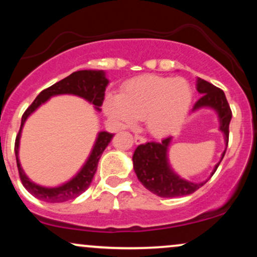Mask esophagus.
Returning a JSON list of instances; mask_svg holds the SVG:
<instances>
[{
    "instance_id": "1",
    "label": "esophagus",
    "mask_w": 257,
    "mask_h": 257,
    "mask_svg": "<svg viewBox=\"0 0 257 257\" xmlns=\"http://www.w3.org/2000/svg\"><path fill=\"white\" fill-rule=\"evenodd\" d=\"M134 141H135V144H144V143H146V138L143 137V135L135 134Z\"/></svg>"
}]
</instances>
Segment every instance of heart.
<instances>
[{"mask_svg": "<svg viewBox=\"0 0 257 257\" xmlns=\"http://www.w3.org/2000/svg\"><path fill=\"white\" fill-rule=\"evenodd\" d=\"M192 102V88L181 78L143 76L124 85L122 95H110L105 112L117 126H131L145 118L157 137L169 134L184 122Z\"/></svg>", "mask_w": 257, "mask_h": 257, "instance_id": "heart-1", "label": "heart"}]
</instances>
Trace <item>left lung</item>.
Returning a JSON list of instances; mask_svg holds the SVG:
<instances>
[{
  "mask_svg": "<svg viewBox=\"0 0 257 257\" xmlns=\"http://www.w3.org/2000/svg\"><path fill=\"white\" fill-rule=\"evenodd\" d=\"M197 90L202 94V96L194 104L193 111L198 110L200 107H205V106L217 111L221 123L220 131L225 134L227 146L228 145L229 122L232 118V111L225 93L220 88L200 78L197 83ZM170 140H172V137L163 139L161 143L150 141V143L141 144L137 147L134 155H133L134 170L139 181L152 193L157 194L158 197H163V198L187 196V194L196 192L206 182L194 184V182L180 179L176 174L173 173V170L168 166L167 159V151ZM225 153L226 151L222 153L221 161H222ZM219 164L220 163L216 164L211 175H214V173L216 172Z\"/></svg>",
  "mask_w": 257,
  "mask_h": 257,
  "instance_id": "8db88e82",
  "label": "left lung"
}]
</instances>
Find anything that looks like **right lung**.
I'll use <instances>...</instances> for the list:
<instances>
[{"label": "right lung", "instance_id": "obj_1", "mask_svg": "<svg viewBox=\"0 0 257 257\" xmlns=\"http://www.w3.org/2000/svg\"><path fill=\"white\" fill-rule=\"evenodd\" d=\"M107 83V78L105 77L102 71H90V70L76 71L71 73L70 76H67L66 78L61 79V81L57 82L55 84H53L49 88H46V89L41 91L37 95V98L34 100V102L26 108L24 114H23L22 125H20L19 133H18L16 138L14 151H16L18 172H19L22 184L34 197L47 203H63L66 202V200L76 198L79 194L83 193L90 186L91 180L94 178V174H95L96 169H98L99 159L101 157L102 152L105 151L106 147L110 144L112 138H113V134L107 132H100L98 139H96L95 145H94L93 151H91L87 163L82 168L81 172L72 180H70L69 182H66L63 186H59V187L54 188H47L42 187V186H38L28 179L24 170L22 169V166H20L19 158H18L19 139L26 118L41 104L46 102L51 96L59 95V94H73V95H78L91 102V104L95 106L96 110H100L102 101H104L105 88Z\"/></svg>", "mask_w": 257, "mask_h": 257}]
</instances>
